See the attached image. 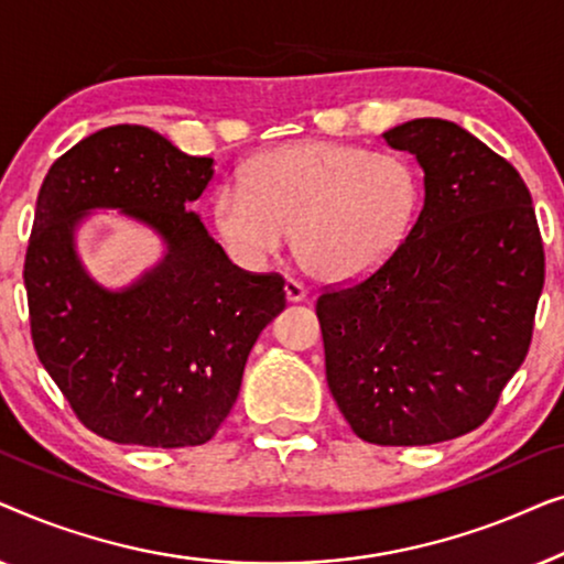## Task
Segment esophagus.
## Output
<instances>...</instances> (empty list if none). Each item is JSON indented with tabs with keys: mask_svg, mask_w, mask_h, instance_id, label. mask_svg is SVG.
Returning a JSON list of instances; mask_svg holds the SVG:
<instances>
[{
	"mask_svg": "<svg viewBox=\"0 0 564 564\" xmlns=\"http://www.w3.org/2000/svg\"><path fill=\"white\" fill-rule=\"evenodd\" d=\"M284 297H288V303H303L307 300V290L297 280H288L284 282Z\"/></svg>",
	"mask_w": 564,
	"mask_h": 564,
	"instance_id": "34e87169",
	"label": "esophagus"
}]
</instances>
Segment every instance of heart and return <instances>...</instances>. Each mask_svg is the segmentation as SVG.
Segmentation results:
<instances>
[{"mask_svg": "<svg viewBox=\"0 0 564 564\" xmlns=\"http://www.w3.org/2000/svg\"><path fill=\"white\" fill-rule=\"evenodd\" d=\"M419 207V174L398 153L300 141L253 159L241 187L215 192L210 215L215 234L243 264H264L292 234L307 272L351 282L400 249Z\"/></svg>", "mask_w": 564, "mask_h": 564, "instance_id": "b5f03b06", "label": "heart"}]
</instances>
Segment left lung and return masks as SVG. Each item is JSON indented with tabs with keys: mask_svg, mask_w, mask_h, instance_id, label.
<instances>
[{
	"mask_svg": "<svg viewBox=\"0 0 564 564\" xmlns=\"http://www.w3.org/2000/svg\"><path fill=\"white\" fill-rule=\"evenodd\" d=\"M423 172L405 243L365 282L318 297L330 395L359 438L446 442L480 426L527 359L544 249L521 174L457 122L382 133Z\"/></svg>",
	"mask_w": 564,
	"mask_h": 564,
	"instance_id": "left-lung-1",
	"label": "left lung"
}]
</instances>
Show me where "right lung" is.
I'll use <instances>...</instances> for the list:
<instances>
[{
  "label": "right lung",
  "mask_w": 564,
  "mask_h": 564,
  "mask_svg": "<svg viewBox=\"0 0 564 564\" xmlns=\"http://www.w3.org/2000/svg\"><path fill=\"white\" fill-rule=\"evenodd\" d=\"M213 174V159L156 130L112 126L66 151L37 192L25 257L37 359L84 426L110 442H210L259 334L284 311L282 276L230 264L192 213ZM105 209L162 241V257L122 289L91 278L78 253L80 226Z\"/></svg>",
  "instance_id": "add662e5"
}]
</instances>
